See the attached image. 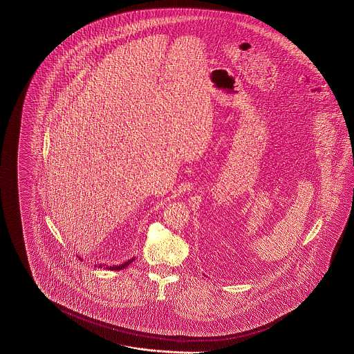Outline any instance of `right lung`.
Segmentation results:
<instances>
[{
  "instance_id": "add662e5",
  "label": "right lung",
  "mask_w": 354,
  "mask_h": 354,
  "mask_svg": "<svg viewBox=\"0 0 354 354\" xmlns=\"http://www.w3.org/2000/svg\"><path fill=\"white\" fill-rule=\"evenodd\" d=\"M135 259V257L129 258V261H126V262H123L122 265H113V266H107L105 263H98V265H95L96 268H107V270H123V268H127L129 263L132 262Z\"/></svg>"
}]
</instances>
